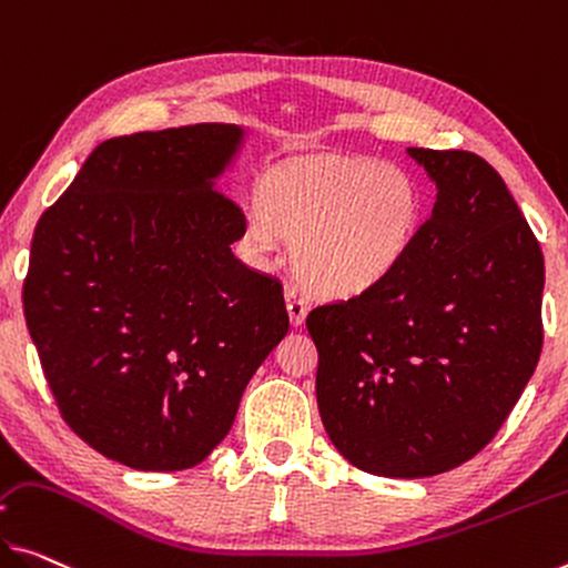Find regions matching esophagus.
I'll return each mask as SVG.
<instances>
[{
    "mask_svg": "<svg viewBox=\"0 0 568 568\" xmlns=\"http://www.w3.org/2000/svg\"><path fill=\"white\" fill-rule=\"evenodd\" d=\"M286 312H290V322L294 327L304 325V320H307V312H310L307 294L296 290V286H290V290H286Z\"/></svg>",
    "mask_w": 568,
    "mask_h": 568,
    "instance_id": "obj_1",
    "label": "esophagus"
}]
</instances>
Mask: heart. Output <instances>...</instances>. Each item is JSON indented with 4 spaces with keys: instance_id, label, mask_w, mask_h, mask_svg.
<instances>
[{
    "instance_id": "obj_1",
    "label": "heart",
    "mask_w": 568,
    "mask_h": 568,
    "mask_svg": "<svg viewBox=\"0 0 568 568\" xmlns=\"http://www.w3.org/2000/svg\"><path fill=\"white\" fill-rule=\"evenodd\" d=\"M422 223V187L406 170L371 156L312 160L264 174L241 246L268 266L292 241L314 292L353 300L398 272Z\"/></svg>"
}]
</instances>
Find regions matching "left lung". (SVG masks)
<instances>
[{
    "label": "left lung",
    "instance_id": "1",
    "mask_svg": "<svg viewBox=\"0 0 568 568\" xmlns=\"http://www.w3.org/2000/svg\"><path fill=\"white\" fill-rule=\"evenodd\" d=\"M436 185L412 254L375 290L307 317L329 442L381 477H432L500 429L544 345V254L483 156L408 146Z\"/></svg>",
    "mask_w": 568,
    "mask_h": 568
}]
</instances>
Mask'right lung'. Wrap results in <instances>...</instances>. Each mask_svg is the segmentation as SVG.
I'll use <instances>...</instances> for the list:
<instances>
[{"mask_svg":"<svg viewBox=\"0 0 568 568\" xmlns=\"http://www.w3.org/2000/svg\"><path fill=\"white\" fill-rule=\"evenodd\" d=\"M246 129L193 124L101 142L42 213L24 320L68 426L144 473L203 462L290 329L282 284L233 256L217 190Z\"/></svg>","mask_w":568,"mask_h":568,"instance_id":"right-lung-1","label":"right lung"}]
</instances>
